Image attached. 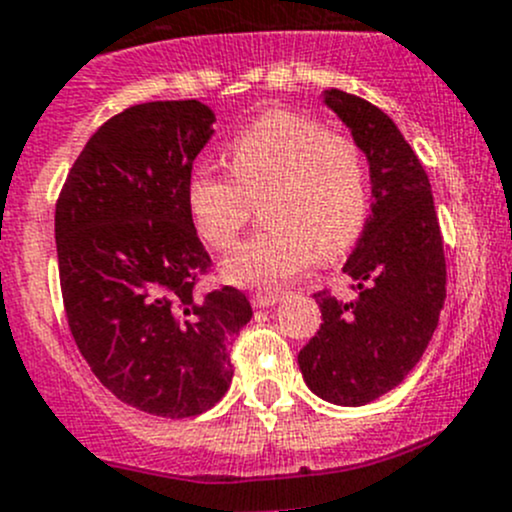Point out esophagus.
Listing matches in <instances>:
<instances>
[{"label":"esophagus","instance_id":"esophagus-1","mask_svg":"<svg viewBox=\"0 0 512 512\" xmlns=\"http://www.w3.org/2000/svg\"><path fill=\"white\" fill-rule=\"evenodd\" d=\"M252 300V307H270L275 305V302L282 300V292H255V295L250 297Z\"/></svg>","mask_w":512,"mask_h":512}]
</instances>
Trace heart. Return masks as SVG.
Returning a JSON list of instances; mask_svg holds the SVG:
<instances>
[{"instance_id":"b5f03b06","label":"heart","mask_w":512,"mask_h":512,"mask_svg":"<svg viewBox=\"0 0 512 512\" xmlns=\"http://www.w3.org/2000/svg\"><path fill=\"white\" fill-rule=\"evenodd\" d=\"M230 172L197 167L187 207L197 235L230 252L262 205L267 230L225 262L235 285L275 290L320 260L345 255L370 215L360 142L297 112H270L230 142Z\"/></svg>"}]
</instances>
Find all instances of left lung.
<instances>
[{
  "label": "left lung",
  "mask_w": 512,
  "mask_h": 512,
  "mask_svg": "<svg viewBox=\"0 0 512 512\" xmlns=\"http://www.w3.org/2000/svg\"><path fill=\"white\" fill-rule=\"evenodd\" d=\"M327 107L365 150L372 215L342 270L350 300L315 292L322 325L297 355L307 388L335 405H365L418 365L445 302V250L428 172L388 114L330 89Z\"/></svg>",
  "instance_id": "obj_1"
}]
</instances>
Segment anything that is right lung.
<instances>
[{
  "label": "right lung",
  "instance_id": "1",
  "mask_svg": "<svg viewBox=\"0 0 512 512\" xmlns=\"http://www.w3.org/2000/svg\"><path fill=\"white\" fill-rule=\"evenodd\" d=\"M215 114L197 99L132 104L89 137L54 210L59 285L79 352L122 403L195 418L220 403L245 292L212 272L187 207Z\"/></svg>",
  "mask_w": 512,
  "mask_h": 512
}]
</instances>
